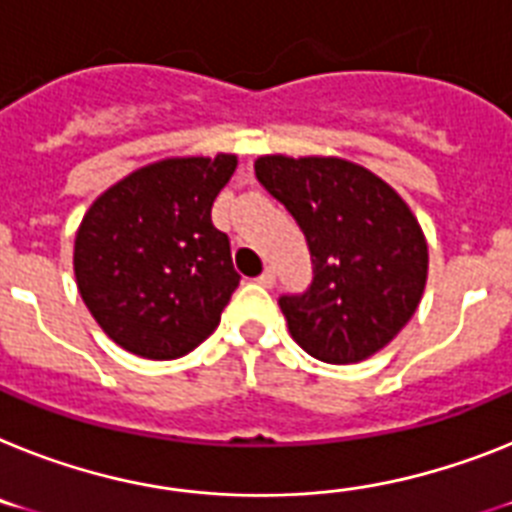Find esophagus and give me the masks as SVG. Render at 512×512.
<instances>
[{"instance_id":"1","label":"esophagus","mask_w":512,"mask_h":512,"mask_svg":"<svg viewBox=\"0 0 512 512\" xmlns=\"http://www.w3.org/2000/svg\"><path fill=\"white\" fill-rule=\"evenodd\" d=\"M257 283H260V286H265V289H270V286H273V283H276V273H273V270H265L263 276L257 278Z\"/></svg>"}]
</instances>
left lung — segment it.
<instances>
[{"label":"left lung","instance_id":"8db88e82","mask_svg":"<svg viewBox=\"0 0 512 512\" xmlns=\"http://www.w3.org/2000/svg\"><path fill=\"white\" fill-rule=\"evenodd\" d=\"M255 174L296 218L315 263L312 286L278 302L291 338L328 364L385 349L427 286V239L409 203L338 156H260Z\"/></svg>","mask_w":512,"mask_h":512}]
</instances>
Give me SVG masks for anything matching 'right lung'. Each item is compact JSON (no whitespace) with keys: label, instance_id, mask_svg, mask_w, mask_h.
<instances>
[{"label":"right lung","instance_id":"add662e5","mask_svg":"<svg viewBox=\"0 0 512 512\" xmlns=\"http://www.w3.org/2000/svg\"><path fill=\"white\" fill-rule=\"evenodd\" d=\"M234 171V153L163 158L111 184L83 216L77 291L124 351L179 359L218 328L239 273L210 208Z\"/></svg>","mask_w":512,"mask_h":512}]
</instances>
